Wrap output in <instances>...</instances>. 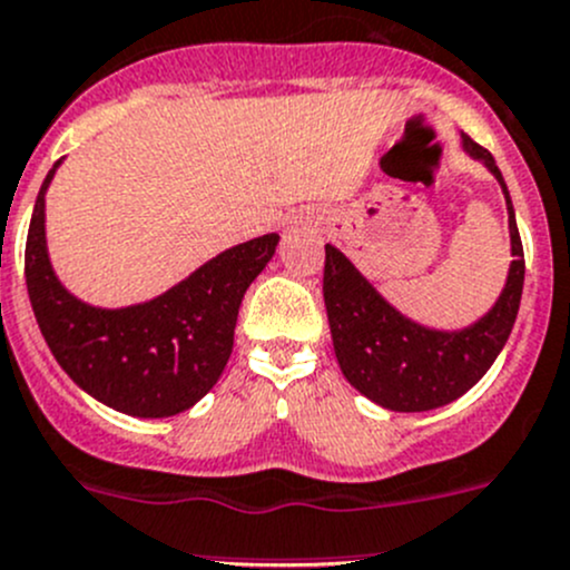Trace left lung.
I'll return each instance as SVG.
<instances>
[{
	"instance_id": "obj_1",
	"label": "left lung",
	"mask_w": 570,
	"mask_h": 570,
	"mask_svg": "<svg viewBox=\"0 0 570 570\" xmlns=\"http://www.w3.org/2000/svg\"><path fill=\"white\" fill-rule=\"evenodd\" d=\"M463 149L482 163L507 202L510 272L493 307L463 330H432L399 313L354 263L326 244L324 304L332 346L348 385L393 413L443 407L476 385L510 337L523 291V246L510 190L493 155L463 135Z\"/></svg>"
}]
</instances>
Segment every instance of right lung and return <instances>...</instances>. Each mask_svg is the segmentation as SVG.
Masks as SVG:
<instances>
[{"instance_id": "obj_1", "label": "right lung", "mask_w": 570, "mask_h": 570, "mask_svg": "<svg viewBox=\"0 0 570 570\" xmlns=\"http://www.w3.org/2000/svg\"><path fill=\"white\" fill-rule=\"evenodd\" d=\"M58 166L38 190L24 252L27 293L43 341L96 402L135 419L185 413L222 376L240 298L274 257L279 235L222 252L149 302L94 307L60 283L49 261L47 190Z\"/></svg>"}]
</instances>
